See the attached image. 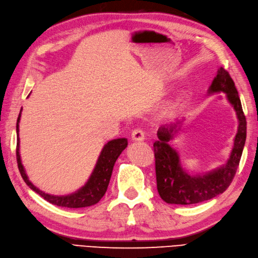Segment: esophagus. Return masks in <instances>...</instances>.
I'll list each match as a JSON object with an SVG mask.
<instances>
[{
  "label": "esophagus",
  "instance_id": "1",
  "mask_svg": "<svg viewBox=\"0 0 258 258\" xmlns=\"http://www.w3.org/2000/svg\"><path fill=\"white\" fill-rule=\"evenodd\" d=\"M132 140L134 142H143L145 140V133L141 128H136L132 133Z\"/></svg>",
  "mask_w": 258,
  "mask_h": 258
}]
</instances>
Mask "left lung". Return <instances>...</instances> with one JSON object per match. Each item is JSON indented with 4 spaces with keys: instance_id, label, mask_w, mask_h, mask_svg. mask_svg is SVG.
<instances>
[{
    "instance_id": "8db88e82",
    "label": "left lung",
    "mask_w": 258,
    "mask_h": 258,
    "mask_svg": "<svg viewBox=\"0 0 258 258\" xmlns=\"http://www.w3.org/2000/svg\"><path fill=\"white\" fill-rule=\"evenodd\" d=\"M221 92L226 94L227 100L234 109L239 122L229 159L222 166L208 172L196 174L183 168L179 151L170 144V141L174 140L175 135L181 131L185 117L162 125L157 132L158 141L154 143L157 189L160 197L168 204L192 205L209 201L222 194L233 180L245 145L246 120L232 78L222 68L218 69L207 94Z\"/></svg>"
}]
</instances>
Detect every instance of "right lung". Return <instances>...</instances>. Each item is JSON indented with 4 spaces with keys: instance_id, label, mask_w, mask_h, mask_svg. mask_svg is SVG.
<instances>
[{
    "instance_id": "right-lung-1",
    "label": "right lung",
    "mask_w": 258,
    "mask_h": 258,
    "mask_svg": "<svg viewBox=\"0 0 258 258\" xmlns=\"http://www.w3.org/2000/svg\"><path fill=\"white\" fill-rule=\"evenodd\" d=\"M23 110V108H22ZM22 110L19 112L16 124V132H17V147H16V158L18 163L19 172L22 174L25 183L36 192L40 195L45 201L56 205L60 207H68V208H82L88 207L92 205L97 204L101 200L103 195L107 192L109 182L113 171L114 163L116 159L122 154V151L127 147V138H116L112 140L104 145L100 155L98 157L96 166L92 170V172L82 187H79L75 192H73L68 195H52L43 192L39 189L37 186L30 182L28 175L26 173V170L22 163L21 154H19V122H21Z\"/></svg>"
}]
</instances>
